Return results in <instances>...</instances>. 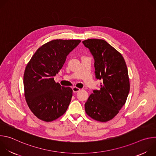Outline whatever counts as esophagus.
<instances>
[{
	"label": "esophagus",
	"mask_w": 156,
	"mask_h": 156,
	"mask_svg": "<svg viewBox=\"0 0 156 156\" xmlns=\"http://www.w3.org/2000/svg\"><path fill=\"white\" fill-rule=\"evenodd\" d=\"M72 90H73V91L74 93H78L80 91V89L79 87H73L72 88Z\"/></svg>",
	"instance_id": "34e87169"
}]
</instances>
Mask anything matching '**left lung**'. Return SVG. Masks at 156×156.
Wrapping results in <instances>:
<instances>
[{
	"mask_svg": "<svg viewBox=\"0 0 156 156\" xmlns=\"http://www.w3.org/2000/svg\"><path fill=\"white\" fill-rule=\"evenodd\" d=\"M94 58L96 77L102 79L99 90L93 91L84 104L86 114L101 122L112 120L125 105L129 81L122 55L103 39L83 41Z\"/></svg>",
	"mask_w": 156,
	"mask_h": 156,
	"instance_id": "8db88e82",
	"label": "left lung"
}]
</instances>
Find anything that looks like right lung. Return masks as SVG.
I'll use <instances>...</instances> for the list:
<instances>
[{
    "label": "right lung",
    "instance_id": "obj_1",
    "mask_svg": "<svg viewBox=\"0 0 156 156\" xmlns=\"http://www.w3.org/2000/svg\"><path fill=\"white\" fill-rule=\"evenodd\" d=\"M81 42L78 39H54L37 49L28 63L23 75L24 94L33 114L44 122H52L68 108L73 90L54 81L66 56Z\"/></svg>",
    "mask_w": 156,
    "mask_h": 156
}]
</instances>
